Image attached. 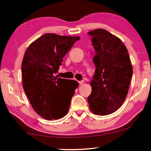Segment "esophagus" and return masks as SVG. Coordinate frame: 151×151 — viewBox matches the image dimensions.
<instances>
[{
  "mask_svg": "<svg viewBox=\"0 0 151 151\" xmlns=\"http://www.w3.org/2000/svg\"><path fill=\"white\" fill-rule=\"evenodd\" d=\"M78 82H79V84H80V85H82V84H84V80H81V81H79Z\"/></svg>",
  "mask_w": 151,
  "mask_h": 151,
  "instance_id": "34e87169",
  "label": "esophagus"
}]
</instances>
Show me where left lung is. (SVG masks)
I'll return each mask as SVG.
<instances>
[{
	"label": "left lung",
	"mask_w": 151,
	"mask_h": 151,
	"mask_svg": "<svg viewBox=\"0 0 151 151\" xmlns=\"http://www.w3.org/2000/svg\"><path fill=\"white\" fill-rule=\"evenodd\" d=\"M92 37L96 67L91 82L88 106L95 114L106 115L116 111L127 98L133 67L127 47L108 31L98 29L88 32Z\"/></svg>",
	"instance_id": "1"
}]
</instances>
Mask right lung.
Segmentation results:
<instances>
[{
  "instance_id": "obj_1",
  "label": "right lung",
  "mask_w": 151,
  "mask_h": 151,
  "mask_svg": "<svg viewBox=\"0 0 151 151\" xmlns=\"http://www.w3.org/2000/svg\"><path fill=\"white\" fill-rule=\"evenodd\" d=\"M78 36L45 34L33 42L22 62V86L33 109L43 118L52 120L67 114L78 88L76 80L54 76Z\"/></svg>"
}]
</instances>
